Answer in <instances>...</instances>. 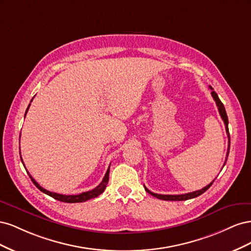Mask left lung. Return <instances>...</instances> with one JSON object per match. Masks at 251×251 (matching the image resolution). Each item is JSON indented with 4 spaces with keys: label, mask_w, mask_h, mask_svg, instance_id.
Instances as JSON below:
<instances>
[{
    "label": "left lung",
    "mask_w": 251,
    "mask_h": 251,
    "mask_svg": "<svg viewBox=\"0 0 251 251\" xmlns=\"http://www.w3.org/2000/svg\"><path fill=\"white\" fill-rule=\"evenodd\" d=\"M209 88L211 90V95H212V97H214V100H215V101L217 103V107H218L220 115H221V118L223 119L224 124H225V128H226L227 136H228V149H227L226 159H225V162H224V165H225V163L227 161V157H228V154H229V149H230V136H229V131H228V117H227V114H226V111H225V108H224V104L221 102V100H220L218 94L215 92L214 89H212L211 87H209ZM214 181L210 182L208 185L203 187L202 189H199V191H196V192H193V193H187V194H182V195H159V194L151 193V191H149V189L146 186H144V189H146V191L149 194H151V196H154L155 198H158V199H160V200H166V201H184V200L196 198V197H198V196L202 195L203 193L206 192L207 189L211 186V184L214 183Z\"/></svg>",
    "instance_id": "1"
}]
</instances>
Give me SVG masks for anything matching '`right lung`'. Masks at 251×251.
I'll use <instances>...</instances> for the list:
<instances>
[{"instance_id": "obj_1", "label": "right lung", "mask_w": 251, "mask_h": 251, "mask_svg": "<svg viewBox=\"0 0 251 251\" xmlns=\"http://www.w3.org/2000/svg\"><path fill=\"white\" fill-rule=\"evenodd\" d=\"M31 101H32V100H31ZM29 107H30V103H29L28 108H27V110H26V112H25V116H26V114H27V112H28V110H29ZM21 160H22V162H23L22 157H21ZM23 165H24V162H23ZM24 168H25V165H24ZM25 169H26V168H25ZM27 173H28V171H27ZM109 173H110V166H109V169H108L107 173H105L104 177H103L102 181L100 182V185L96 186L94 189H92V191L81 193V194H79V195H62V194H56V193L49 192V191H47V189L43 188L39 183H37V182L31 177V175H30L29 173H28V175H29L30 179H31V181L34 183V185H35L37 188H39L41 192H43L44 194H46V195L52 197V198H54L55 200H58V201H60V202H66V203H78V202H85V201H87V200L95 198V197H97V196H100V194H102L103 191L105 189V187H107V184H108V181H109Z\"/></svg>"}]
</instances>
